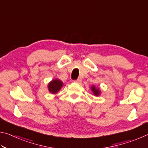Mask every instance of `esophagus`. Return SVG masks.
Masks as SVG:
<instances>
[{
	"mask_svg": "<svg viewBox=\"0 0 148 148\" xmlns=\"http://www.w3.org/2000/svg\"><path fill=\"white\" fill-rule=\"evenodd\" d=\"M74 82H76V83H77V84H82V79H81V78H78L77 79H76V80H75L74 81Z\"/></svg>",
	"mask_w": 148,
	"mask_h": 148,
	"instance_id": "obj_1",
	"label": "esophagus"
}]
</instances>
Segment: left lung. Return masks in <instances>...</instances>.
<instances>
[{"label":"left lung","mask_w":148,"mask_h":148,"mask_svg":"<svg viewBox=\"0 0 148 148\" xmlns=\"http://www.w3.org/2000/svg\"><path fill=\"white\" fill-rule=\"evenodd\" d=\"M91 91L92 92V93H93V95L96 97H98L101 94V90H100L99 87L97 88V87H96V86H92L91 87Z\"/></svg>","instance_id":"1"}]
</instances>
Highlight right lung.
<instances>
[{
    "mask_svg": "<svg viewBox=\"0 0 148 148\" xmlns=\"http://www.w3.org/2000/svg\"><path fill=\"white\" fill-rule=\"evenodd\" d=\"M63 86V83L59 79H53L51 82H49L47 88L49 92L52 94H56L58 92Z\"/></svg>",
    "mask_w": 148,
    "mask_h": 148,
    "instance_id": "right-lung-1",
    "label": "right lung"
}]
</instances>
